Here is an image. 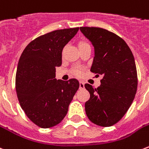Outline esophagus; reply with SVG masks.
Here are the masks:
<instances>
[{"instance_id":"esophagus-1","label":"esophagus","mask_w":149,"mask_h":149,"mask_svg":"<svg viewBox=\"0 0 149 149\" xmlns=\"http://www.w3.org/2000/svg\"><path fill=\"white\" fill-rule=\"evenodd\" d=\"M84 83L80 81L79 82V89H84Z\"/></svg>"}]
</instances>
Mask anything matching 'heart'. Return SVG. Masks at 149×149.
<instances>
[{
    "label": "heart",
    "mask_w": 149,
    "mask_h": 149,
    "mask_svg": "<svg viewBox=\"0 0 149 149\" xmlns=\"http://www.w3.org/2000/svg\"><path fill=\"white\" fill-rule=\"evenodd\" d=\"M85 45H87V43H85V42H80L79 44V47L85 46ZM73 72H74V74L76 75V76H78V77L81 76V74H82V71H81V70H80L79 68H76L74 70V71H73Z\"/></svg>",
    "instance_id": "heart-1"
}]
</instances>
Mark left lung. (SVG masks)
<instances>
[{
    "label": "left lung",
    "mask_w": 149,
    "mask_h": 149,
    "mask_svg": "<svg viewBox=\"0 0 149 149\" xmlns=\"http://www.w3.org/2000/svg\"><path fill=\"white\" fill-rule=\"evenodd\" d=\"M91 42L95 57L91 71L103 75L97 88L84 85L90 99L85 103L87 117L95 124L111 127L127 112L138 88V75L134 55L123 40L107 29L80 27Z\"/></svg>",
    "instance_id": "8db88e82"
}]
</instances>
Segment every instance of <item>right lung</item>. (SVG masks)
Masks as SVG:
<instances>
[{"label": "right lung", "instance_id": "1", "mask_svg": "<svg viewBox=\"0 0 149 149\" xmlns=\"http://www.w3.org/2000/svg\"><path fill=\"white\" fill-rule=\"evenodd\" d=\"M79 27L58 29L32 40L22 53L17 67L15 90L22 109L41 128L56 126L66 116L79 84L77 79H55L62 65L63 47Z\"/></svg>", "mask_w": 149, "mask_h": 149}]
</instances>
